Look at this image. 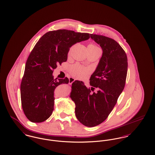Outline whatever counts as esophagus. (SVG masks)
Listing matches in <instances>:
<instances>
[{
	"instance_id": "esophagus-1",
	"label": "esophagus",
	"mask_w": 155,
	"mask_h": 155,
	"mask_svg": "<svg viewBox=\"0 0 155 155\" xmlns=\"http://www.w3.org/2000/svg\"><path fill=\"white\" fill-rule=\"evenodd\" d=\"M75 80H75L74 78L71 77V78H70V79H69V83H70V84H71L73 82H74Z\"/></svg>"
}]
</instances>
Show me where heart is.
<instances>
[{
  "mask_svg": "<svg viewBox=\"0 0 155 155\" xmlns=\"http://www.w3.org/2000/svg\"><path fill=\"white\" fill-rule=\"evenodd\" d=\"M88 48L90 49H100L98 47H97L95 45L93 44H90L88 46ZM71 52V49L69 52V53ZM89 69L85 67H84L83 66H81L80 65H75L72 68V74L78 77V78H83L85 77L87 73L89 72Z\"/></svg>",
  "mask_w": 155,
  "mask_h": 155,
  "instance_id": "obj_1",
  "label": "heart"
}]
</instances>
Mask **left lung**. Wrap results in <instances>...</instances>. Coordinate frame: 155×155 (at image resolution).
Masks as SVG:
<instances>
[{"mask_svg":"<svg viewBox=\"0 0 155 155\" xmlns=\"http://www.w3.org/2000/svg\"><path fill=\"white\" fill-rule=\"evenodd\" d=\"M91 38L103 51L95 71L91 75L87 88L77 80L72 84L70 97L75 104V113L78 121L89 127L96 126L106 119L116 105L126 83L127 72V55L114 39L90 34ZM94 87L97 93H91Z\"/></svg>","mask_w":155,"mask_h":155,"instance_id":"obj_1","label":"left lung"}]
</instances>
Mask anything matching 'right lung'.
<instances>
[{
	"label": "right lung",
	"instance_id": "add662e5",
	"mask_svg": "<svg viewBox=\"0 0 155 155\" xmlns=\"http://www.w3.org/2000/svg\"><path fill=\"white\" fill-rule=\"evenodd\" d=\"M89 38L87 33L59 29L46 33L36 44L26 61L21 85L22 106L25 116L31 122L41 123L51 116L55 88L69 83L67 78L54 79L53 70L58 64L67 61L73 45ZM77 82L84 83L78 80Z\"/></svg>",
	"mask_w": 155,
	"mask_h": 155
}]
</instances>
